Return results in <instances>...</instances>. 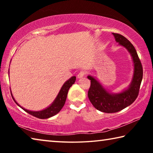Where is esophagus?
I'll return each mask as SVG.
<instances>
[{"mask_svg": "<svg viewBox=\"0 0 153 153\" xmlns=\"http://www.w3.org/2000/svg\"><path fill=\"white\" fill-rule=\"evenodd\" d=\"M86 75V72L84 71H80L79 73L77 74V77L78 78H82V77H84Z\"/></svg>", "mask_w": 153, "mask_h": 153, "instance_id": "34e87169", "label": "esophagus"}]
</instances>
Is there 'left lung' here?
<instances>
[{
  "instance_id": "obj_1",
  "label": "left lung",
  "mask_w": 153,
  "mask_h": 153,
  "mask_svg": "<svg viewBox=\"0 0 153 153\" xmlns=\"http://www.w3.org/2000/svg\"><path fill=\"white\" fill-rule=\"evenodd\" d=\"M115 40L128 49L132 56L134 71L132 81L129 88L120 94H113L108 92L94 77L88 76L90 87L88 97L92 105L97 110L104 113H112L123 110L135 101L139 94L143 77V68L135 48L129 41L120 33H113Z\"/></svg>"
}]
</instances>
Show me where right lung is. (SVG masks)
<instances>
[{"label": "right lung", "instance_id": "right-lung-1", "mask_svg": "<svg viewBox=\"0 0 153 153\" xmlns=\"http://www.w3.org/2000/svg\"><path fill=\"white\" fill-rule=\"evenodd\" d=\"M76 77L75 76H73L69 80H67V81L63 84V86H62L60 92H59L58 96L56 97V99L55 100V101L53 102V104H52L50 107L46 108L45 110H42L40 111H32L27 110L18 105L17 102L15 100L14 98L12 96L13 99L14 100L15 103H17V105L18 106H19L21 108H22V109H24L25 112H27V113L30 114V115L34 116L36 117L39 118V119H47L49 117H53V116L55 115L56 114H57L59 111L61 110V108H63L66 101V98H67V93H68V91H69V89L70 88V87L74 84L75 82H76Z\"/></svg>", "mask_w": 153, "mask_h": 153}]
</instances>
